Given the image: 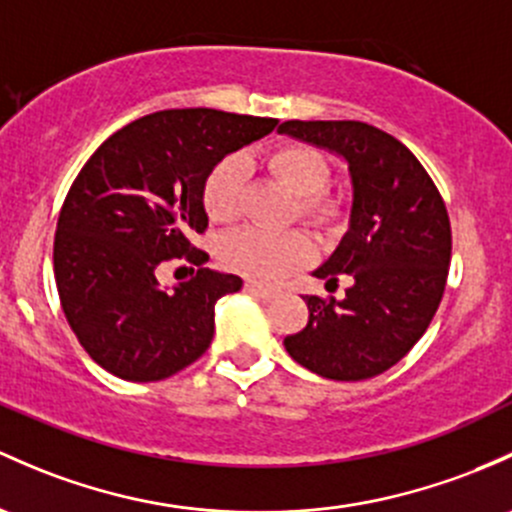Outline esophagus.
Returning <instances> with one entry per match:
<instances>
[{"label":"esophagus","mask_w":512,"mask_h":512,"mask_svg":"<svg viewBox=\"0 0 512 512\" xmlns=\"http://www.w3.org/2000/svg\"><path fill=\"white\" fill-rule=\"evenodd\" d=\"M245 289H247V292L257 294V297L265 299V301H274V299L282 297V289H277V287H265V284H260V282H247Z\"/></svg>","instance_id":"esophagus-1"}]
</instances>
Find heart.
<instances>
[{
	"label": "heart",
	"mask_w": 512,
	"mask_h": 512,
	"mask_svg": "<svg viewBox=\"0 0 512 512\" xmlns=\"http://www.w3.org/2000/svg\"><path fill=\"white\" fill-rule=\"evenodd\" d=\"M265 166L277 184L297 198V215L311 223H326L336 218L338 203L328 198L326 159L306 144H282L265 154ZM247 188V164L242 157H225L213 166L203 184V206L215 223H230L240 215L242 196ZM311 245L299 233H265L247 228L233 233L220 245V260L230 270L245 277L267 279L282 277L309 257Z\"/></svg>",
	"instance_id": "obj_1"
}]
</instances>
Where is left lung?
Wrapping results in <instances>:
<instances>
[{"label": "left lung", "mask_w": 512, "mask_h": 512, "mask_svg": "<svg viewBox=\"0 0 512 512\" xmlns=\"http://www.w3.org/2000/svg\"><path fill=\"white\" fill-rule=\"evenodd\" d=\"M279 134L336 154L348 166V230L314 277L341 299L304 297L309 324L287 353L328 380H368L405 358L432 324L451 260V225L417 157L383 129L355 120H289Z\"/></svg>", "instance_id": "8db88e82"}]
</instances>
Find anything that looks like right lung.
<instances>
[{"instance_id": "obj_1", "label": "right lung", "mask_w": 512, "mask_h": 512, "mask_svg": "<svg viewBox=\"0 0 512 512\" xmlns=\"http://www.w3.org/2000/svg\"><path fill=\"white\" fill-rule=\"evenodd\" d=\"M274 127L272 117L211 107L161 110L105 139L80 169L58 215L53 272L68 324L107 373L154 383L208 351L215 301L242 279L191 252L188 238L208 225L203 184L218 161ZM184 254L202 270L161 288L156 267Z\"/></svg>"}]
</instances>
